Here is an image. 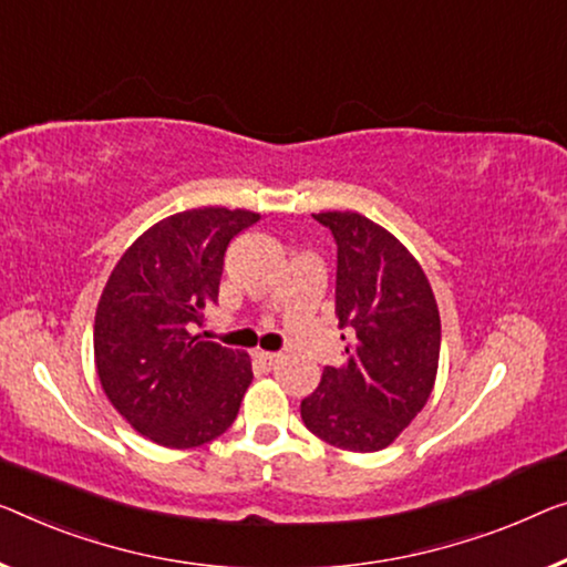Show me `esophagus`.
Returning a JSON list of instances; mask_svg holds the SVG:
<instances>
[{
  "label": "esophagus",
  "instance_id": "esophagus-1",
  "mask_svg": "<svg viewBox=\"0 0 567 567\" xmlns=\"http://www.w3.org/2000/svg\"><path fill=\"white\" fill-rule=\"evenodd\" d=\"M255 359L261 361L265 367H277L282 361V353H275V351H257Z\"/></svg>",
  "mask_w": 567,
  "mask_h": 567
}]
</instances>
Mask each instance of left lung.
<instances>
[{
  "instance_id": "1",
  "label": "left lung",
  "mask_w": 567,
  "mask_h": 567,
  "mask_svg": "<svg viewBox=\"0 0 567 567\" xmlns=\"http://www.w3.org/2000/svg\"><path fill=\"white\" fill-rule=\"evenodd\" d=\"M312 216L338 244L336 316L351 326L353 343L346 364L323 369L300 415L320 441L374 453L392 445L430 400L441 312L420 261L384 226L353 210Z\"/></svg>"
}]
</instances>
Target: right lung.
<instances>
[{"instance_id":"1","label":"right lung","mask_w":567,"mask_h":567,"mask_svg":"<svg viewBox=\"0 0 567 567\" xmlns=\"http://www.w3.org/2000/svg\"><path fill=\"white\" fill-rule=\"evenodd\" d=\"M247 208L203 206L152 224L101 292L94 361L101 390L130 425L163 447L224 435L251 384L249 353L193 333L218 298L224 255L259 221Z\"/></svg>"}]
</instances>
